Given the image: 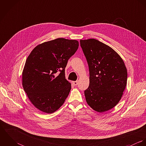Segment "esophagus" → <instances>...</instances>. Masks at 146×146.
I'll use <instances>...</instances> for the list:
<instances>
[{
  "label": "esophagus",
  "mask_w": 146,
  "mask_h": 146,
  "mask_svg": "<svg viewBox=\"0 0 146 146\" xmlns=\"http://www.w3.org/2000/svg\"><path fill=\"white\" fill-rule=\"evenodd\" d=\"M72 84L74 85H77L78 84V81H75V82H72Z\"/></svg>",
  "instance_id": "1"
}]
</instances>
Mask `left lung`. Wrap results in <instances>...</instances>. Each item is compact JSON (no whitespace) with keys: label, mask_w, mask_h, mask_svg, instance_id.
<instances>
[{"label":"left lung","mask_w":146,"mask_h":146,"mask_svg":"<svg viewBox=\"0 0 146 146\" xmlns=\"http://www.w3.org/2000/svg\"><path fill=\"white\" fill-rule=\"evenodd\" d=\"M89 70V86L84 91L86 101L94 111L104 112L120 101L127 83V69L119 54L94 39L80 40Z\"/></svg>","instance_id":"left-lung-1"}]
</instances>
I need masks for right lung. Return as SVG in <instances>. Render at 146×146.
Masks as SVG:
<instances>
[{
	"instance_id": "add662e5",
	"label": "right lung",
	"mask_w": 146,
	"mask_h": 146,
	"mask_svg": "<svg viewBox=\"0 0 146 146\" xmlns=\"http://www.w3.org/2000/svg\"><path fill=\"white\" fill-rule=\"evenodd\" d=\"M78 48V40L57 38L39 44L28 56L22 71V86L39 110L52 113L64 104L71 88L64 69Z\"/></svg>"
}]
</instances>
